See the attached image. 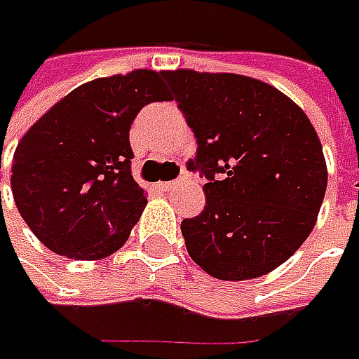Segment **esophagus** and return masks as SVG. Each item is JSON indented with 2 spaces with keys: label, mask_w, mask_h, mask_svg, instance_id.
<instances>
[{
  "label": "esophagus",
  "mask_w": 359,
  "mask_h": 359,
  "mask_svg": "<svg viewBox=\"0 0 359 359\" xmlns=\"http://www.w3.org/2000/svg\"><path fill=\"white\" fill-rule=\"evenodd\" d=\"M177 184H180V180H175V182H159V184H156V187L161 189V191H170V189L177 186Z\"/></svg>",
  "instance_id": "1"
}]
</instances>
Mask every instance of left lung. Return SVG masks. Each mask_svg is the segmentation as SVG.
<instances>
[{
	"instance_id": "left-lung-1",
	"label": "left lung",
	"mask_w": 359,
	"mask_h": 359,
	"mask_svg": "<svg viewBox=\"0 0 359 359\" xmlns=\"http://www.w3.org/2000/svg\"><path fill=\"white\" fill-rule=\"evenodd\" d=\"M208 180L205 208L182 222L189 257L210 276L252 280L282 266L316 226L327 186L308 116L282 91L236 74L165 72Z\"/></svg>"
}]
</instances>
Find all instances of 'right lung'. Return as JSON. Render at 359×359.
I'll return each mask as SVG.
<instances>
[{
    "label": "right lung",
    "instance_id": "right-lung-1",
    "mask_svg": "<svg viewBox=\"0 0 359 359\" xmlns=\"http://www.w3.org/2000/svg\"><path fill=\"white\" fill-rule=\"evenodd\" d=\"M165 102L163 74L135 69L67 93L18 144L13 200L51 252L100 259L118 252L147 203L131 177L130 128L140 109Z\"/></svg>",
    "mask_w": 359,
    "mask_h": 359
}]
</instances>
